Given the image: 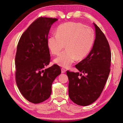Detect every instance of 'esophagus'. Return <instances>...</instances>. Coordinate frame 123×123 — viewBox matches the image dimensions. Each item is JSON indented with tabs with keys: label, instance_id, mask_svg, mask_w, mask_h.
Masks as SVG:
<instances>
[{
	"label": "esophagus",
	"instance_id": "esophagus-1",
	"mask_svg": "<svg viewBox=\"0 0 123 123\" xmlns=\"http://www.w3.org/2000/svg\"><path fill=\"white\" fill-rule=\"evenodd\" d=\"M61 70H62V73H65L66 72V70L65 69H64V68H62Z\"/></svg>",
	"mask_w": 123,
	"mask_h": 123
}]
</instances>
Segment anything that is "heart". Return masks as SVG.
<instances>
[{"mask_svg": "<svg viewBox=\"0 0 123 123\" xmlns=\"http://www.w3.org/2000/svg\"><path fill=\"white\" fill-rule=\"evenodd\" d=\"M95 33L91 28L80 23H68L59 25L56 35L49 36L47 45L51 52L57 55L63 48L66 50L53 62L64 68H69L76 59L80 60L89 53L93 44Z\"/></svg>", "mask_w": 123, "mask_h": 123, "instance_id": "b5f03b06", "label": "heart"}]
</instances>
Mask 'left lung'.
Masks as SVG:
<instances>
[{"label":"left lung","instance_id":"1","mask_svg":"<svg viewBox=\"0 0 123 123\" xmlns=\"http://www.w3.org/2000/svg\"><path fill=\"white\" fill-rule=\"evenodd\" d=\"M93 24L95 39L92 49L86 57L75 65L81 73L67 71L69 98L80 106L90 105L99 98L110 71L111 55L109 43L101 30ZM82 73L86 75H82Z\"/></svg>","mask_w":123,"mask_h":123}]
</instances>
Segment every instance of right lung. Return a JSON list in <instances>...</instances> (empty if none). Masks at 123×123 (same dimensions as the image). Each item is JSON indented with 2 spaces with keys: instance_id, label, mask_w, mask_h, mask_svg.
I'll return each instance as SVG.
<instances>
[{
  "instance_id": "add662e5",
  "label": "right lung",
  "mask_w": 123,
  "mask_h": 123,
  "mask_svg": "<svg viewBox=\"0 0 123 123\" xmlns=\"http://www.w3.org/2000/svg\"><path fill=\"white\" fill-rule=\"evenodd\" d=\"M56 18L39 17L21 35L15 56V79L17 87L30 102L38 104L49 98L52 85L61 73L60 67L48 68L50 61L48 36Z\"/></svg>"
}]
</instances>
